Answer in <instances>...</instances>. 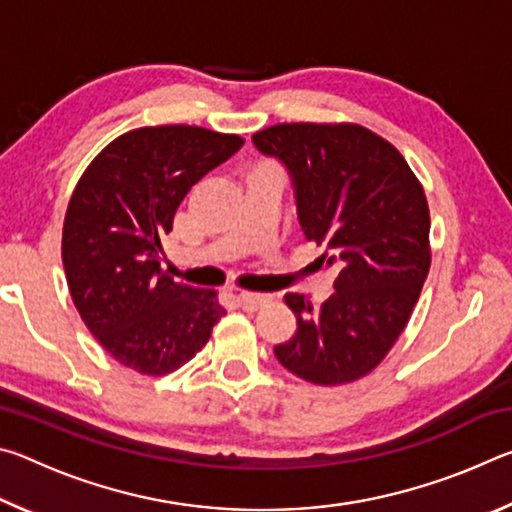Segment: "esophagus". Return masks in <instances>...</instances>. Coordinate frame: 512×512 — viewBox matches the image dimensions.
I'll list each match as a JSON object with an SVG mask.
<instances>
[{"mask_svg": "<svg viewBox=\"0 0 512 512\" xmlns=\"http://www.w3.org/2000/svg\"><path fill=\"white\" fill-rule=\"evenodd\" d=\"M268 300H271V296H264V293H248V291H241L237 296V302L244 309L248 311H255L259 307L268 305Z\"/></svg>", "mask_w": 512, "mask_h": 512, "instance_id": "1", "label": "esophagus"}]
</instances>
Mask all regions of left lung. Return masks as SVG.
Instances as JSON below:
<instances>
[{"mask_svg": "<svg viewBox=\"0 0 512 512\" xmlns=\"http://www.w3.org/2000/svg\"><path fill=\"white\" fill-rule=\"evenodd\" d=\"M253 142L289 169L302 232L327 248L320 262L339 266L320 307L284 296L298 329L275 357L318 386L366 377L400 339L429 275L420 180L391 142L359 124H275Z\"/></svg>", "mask_w": 512, "mask_h": 512, "instance_id": "obj_1", "label": "left lung"}]
</instances>
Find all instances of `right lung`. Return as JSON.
I'll list each match as a JSON object with an SVG mask.
<instances>
[{
  "instance_id": "obj_1",
  "label": "right lung",
  "mask_w": 512,
  "mask_h": 512,
  "mask_svg": "<svg viewBox=\"0 0 512 512\" xmlns=\"http://www.w3.org/2000/svg\"><path fill=\"white\" fill-rule=\"evenodd\" d=\"M244 137L201 126H144L119 135L83 171L63 225L67 287L110 357L167 375L210 341L225 307L212 289L160 268L162 237L189 189L232 158Z\"/></svg>"
}]
</instances>
